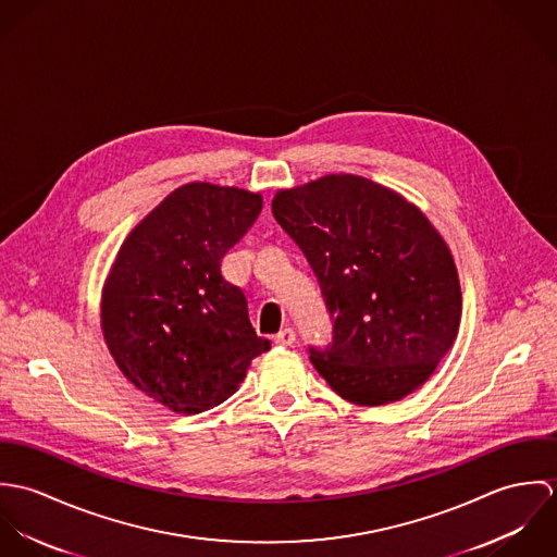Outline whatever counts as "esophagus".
<instances>
[{"instance_id": "34e87169", "label": "esophagus", "mask_w": 557, "mask_h": 557, "mask_svg": "<svg viewBox=\"0 0 557 557\" xmlns=\"http://www.w3.org/2000/svg\"><path fill=\"white\" fill-rule=\"evenodd\" d=\"M274 343L281 345V347H289L296 343V332L292 327H283L276 336H274Z\"/></svg>"}]
</instances>
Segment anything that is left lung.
I'll use <instances>...</instances> for the list:
<instances>
[{
	"mask_svg": "<svg viewBox=\"0 0 557 557\" xmlns=\"http://www.w3.org/2000/svg\"><path fill=\"white\" fill-rule=\"evenodd\" d=\"M272 214L307 255L334 319L311 362L362 407L420 388L459 334L461 285L448 244L397 190L330 173L276 190Z\"/></svg>",
	"mask_w": 557,
	"mask_h": 557,
	"instance_id": "obj_1",
	"label": "left lung"
}]
</instances>
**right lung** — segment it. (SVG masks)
I'll list each match as a JSON object with an SVG mask.
<instances>
[{"label": "right lung", "instance_id": "1", "mask_svg": "<svg viewBox=\"0 0 557 557\" xmlns=\"http://www.w3.org/2000/svg\"><path fill=\"white\" fill-rule=\"evenodd\" d=\"M263 199L190 182L169 193L122 242L104 278L100 327L122 375L175 413L232 397L270 341L248 321L221 259L257 221Z\"/></svg>", "mask_w": 557, "mask_h": 557}]
</instances>
